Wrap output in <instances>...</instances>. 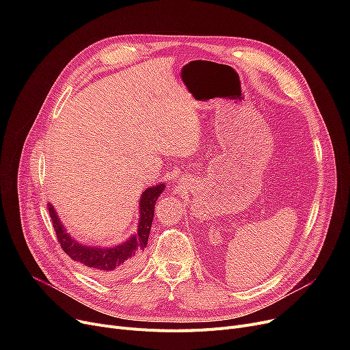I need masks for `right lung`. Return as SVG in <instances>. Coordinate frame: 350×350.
Returning a JSON list of instances; mask_svg holds the SVG:
<instances>
[{
  "label": "right lung",
  "mask_w": 350,
  "mask_h": 350,
  "mask_svg": "<svg viewBox=\"0 0 350 350\" xmlns=\"http://www.w3.org/2000/svg\"><path fill=\"white\" fill-rule=\"evenodd\" d=\"M164 189L165 185L160 183V185H154L142 193L139 201L137 231L132 237H129V240L124 243L113 247H90L81 244L66 231L53 206L48 204L52 226L55 232H57L62 250L73 261L81 262L85 267L96 269L99 272L116 275L132 268L147 247L154 215V204Z\"/></svg>",
  "instance_id": "obj_1"
}]
</instances>
